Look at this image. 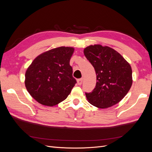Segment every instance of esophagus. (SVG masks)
Masks as SVG:
<instances>
[{"mask_svg":"<svg viewBox=\"0 0 152 152\" xmlns=\"http://www.w3.org/2000/svg\"><path fill=\"white\" fill-rule=\"evenodd\" d=\"M82 81H83V79H79L77 80V84L78 85H81L82 83Z\"/></svg>","mask_w":152,"mask_h":152,"instance_id":"obj_1","label":"esophagus"}]
</instances>
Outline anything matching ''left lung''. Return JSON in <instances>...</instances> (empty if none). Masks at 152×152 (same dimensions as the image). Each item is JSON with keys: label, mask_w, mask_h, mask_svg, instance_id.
Returning <instances> with one entry per match:
<instances>
[{"label": "left lung", "mask_w": 152, "mask_h": 152, "mask_svg": "<svg viewBox=\"0 0 152 152\" xmlns=\"http://www.w3.org/2000/svg\"><path fill=\"white\" fill-rule=\"evenodd\" d=\"M84 54L96 73V84L87 99L94 107L107 108L125 97L132 84V68L122 55L108 46L91 45Z\"/></svg>", "instance_id": "1"}]
</instances>
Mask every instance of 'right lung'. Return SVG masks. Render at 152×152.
Masks as SVG:
<instances>
[{
  "mask_svg": "<svg viewBox=\"0 0 152 152\" xmlns=\"http://www.w3.org/2000/svg\"><path fill=\"white\" fill-rule=\"evenodd\" d=\"M72 47H59L37 56L26 69L25 84L40 104L53 107L65 100L76 84L70 60Z\"/></svg>",
  "mask_w": 152,
  "mask_h": 152,
  "instance_id": "right-lung-1",
  "label": "right lung"
}]
</instances>
